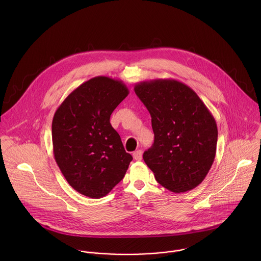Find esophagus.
I'll return each instance as SVG.
<instances>
[{
    "label": "esophagus",
    "instance_id": "1",
    "mask_svg": "<svg viewBox=\"0 0 261 261\" xmlns=\"http://www.w3.org/2000/svg\"><path fill=\"white\" fill-rule=\"evenodd\" d=\"M133 155H134V159H135L136 161H141V160H142V156H143V152H142L141 149H139V150L134 151Z\"/></svg>",
    "mask_w": 261,
    "mask_h": 261
}]
</instances>
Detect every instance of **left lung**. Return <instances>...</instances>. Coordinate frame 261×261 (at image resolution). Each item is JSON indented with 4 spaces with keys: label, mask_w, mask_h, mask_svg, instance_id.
<instances>
[{
    "label": "left lung",
    "mask_w": 261,
    "mask_h": 261,
    "mask_svg": "<svg viewBox=\"0 0 261 261\" xmlns=\"http://www.w3.org/2000/svg\"><path fill=\"white\" fill-rule=\"evenodd\" d=\"M134 89L151 117L154 141L143 158L156 182L174 193L200 185L216 154L212 113L191 87L175 79L142 81Z\"/></svg>",
    "instance_id": "1"
}]
</instances>
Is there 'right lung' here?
Wrapping results in <instances>:
<instances>
[{
  "label": "right lung",
  "mask_w": 261,
  "mask_h": 261,
  "mask_svg": "<svg viewBox=\"0 0 261 261\" xmlns=\"http://www.w3.org/2000/svg\"><path fill=\"white\" fill-rule=\"evenodd\" d=\"M128 92L121 80L96 76L75 88L54 113L55 161L68 184L86 197L107 196L133 160L110 122Z\"/></svg>",
  "instance_id": "1"
}]
</instances>
